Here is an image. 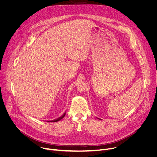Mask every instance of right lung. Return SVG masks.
I'll return each instance as SVG.
<instances>
[{
    "label": "right lung",
    "instance_id": "add662e5",
    "mask_svg": "<svg viewBox=\"0 0 157 157\" xmlns=\"http://www.w3.org/2000/svg\"><path fill=\"white\" fill-rule=\"evenodd\" d=\"M65 113H64L62 114V116L60 117L59 118H58L55 119V120H52V121H50V122H56V121H60V120H62V119L65 117Z\"/></svg>",
    "mask_w": 157,
    "mask_h": 157
}]
</instances>
